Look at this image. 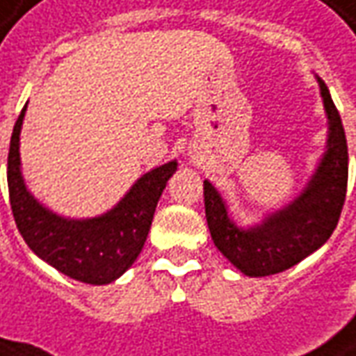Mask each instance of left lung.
Listing matches in <instances>:
<instances>
[{"mask_svg":"<svg viewBox=\"0 0 356 356\" xmlns=\"http://www.w3.org/2000/svg\"><path fill=\"white\" fill-rule=\"evenodd\" d=\"M327 115V146L306 188L257 226L238 228L210 181H204V212L214 245L248 277H269L294 267L320 249L337 226L347 195L349 152L345 128L327 86L318 79Z\"/></svg>","mask_w":356,"mask_h":356,"instance_id":"obj_1","label":"left lung"}]
</instances>
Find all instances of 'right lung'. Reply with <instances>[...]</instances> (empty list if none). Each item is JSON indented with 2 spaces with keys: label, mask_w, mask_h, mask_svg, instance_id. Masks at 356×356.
Returning <instances> with one entry per match:
<instances>
[{
  "label": "right lung",
  "mask_w": 356,
  "mask_h": 356,
  "mask_svg": "<svg viewBox=\"0 0 356 356\" xmlns=\"http://www.w3.org/2000/svg\"><path fill=\"white\" fill-rule=\"evenodd\" d=\"M25 111L26 105L13 127L7 156V185L17 228L40 259L70 279L87 284L117 280L144 248L158 200L177 171V161L147 171L105 214L86 220L64 218L42 207L25 185L19 154Z\"/></svg>",
  "instance_id": "obj_1"
}]
</instances>
